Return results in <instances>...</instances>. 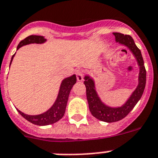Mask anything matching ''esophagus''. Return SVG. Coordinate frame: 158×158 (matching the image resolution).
Masks as SVG:
<instances>
[{"mask_svg": "<svg viewBox=\"0 0 158 158\" xmlns=\"http://www.w3.org/2000/svg\"><path fill=\"white\" fill-rule=\"evenodd\" d=\"M76 79L78 81H83V74L81 70H76Z\"/></svg>", "mask_w": 158, "mask_h": 158, "instance_id": "esophagus-1", "label": "esophagus"}]
</instances>
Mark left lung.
Here are the masks:
<instances>
[{
    "mask_svg": "<svg viewBox=\"0 0 158 158\" xmlns=\"http://www.w3.org/2000/svg\"><path fill=\"white\" fill-rule=\"evenodd\" d=\"M113 34L115 36L117 43L126 46L132 52L139 66V73L136 88L131 93L127 101L123 106L118 107H111L103 103L96 91L94 79L88 75L84 76L83 83L86 87L87 100L91 114L96 118L106 123H114L124 118L133 110L137 102L141 98L146 84V70L143 64V57L140 50L135 45L132 37L118 32H114Z\"/></svg>",
    "mask_w": 158,
    "mask_h": 158,
    "instance_id": "1",
    "label": "left lung"
}]
</instances>
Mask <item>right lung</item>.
I'll list each match as a JSON object with an SVG mask.
<instances>
[{"mask_svg":"<svg viewBox=\"0 0 158 158\" xmlns=\"http://www.w3.org/2000/svg\"><path fill=\"white\" fill-rule=\"evenodd\" d=\"M46 40H47L41 35H30V36L27 37L26 39L23 40L19 44V45L17 47V50L19 48H21L22 46L30 44H43L46 42ZM15 55V54H14L12 56L10 66L11 65V62H12ZM75 83H76V75H73L71 76L64 79L61 83L58 95H57V97L55 102L51 106V108L48 109L47 111H45L43 114L38 115H28L21 112L18 109H17V110L24 118L27 119L28 122H30L31 123L35 124V125L46 126L55 123L57 121H59L65 114L69 95H70L71 88H72L73 86L75 85Z\"/></svg>","mask_w":158,"mask_h":158,"instance_id":"obj_1","label":"right lung"}]
</instances>
